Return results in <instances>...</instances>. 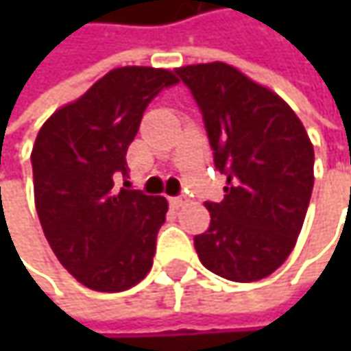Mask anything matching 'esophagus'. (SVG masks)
<instances>
[{
    "label": "esophagus",
    "mask_w": 351,
    "mask_h": 351,
    "mask_svg": "<svg viewBox=\"0 0 351 351\" xmlns=\"http://www.w3.org/2000/svg\"><path fill=\"white\" fill-rule=\"evenodd\" d=\"M186 203H189V199H186V197H173V199H171V205H173L175 209L182 207V205H186Z\"/></svg>",
    "instance_id": "1"
}]
</instances>
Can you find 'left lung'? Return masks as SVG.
I'll return each mask as SVG.
<instances>
[{"mask_svg": "<svg viewBox=\"0 0 351 351\" xmlns=\"http://www.w3.org/2000/svg\"><path fill=\"white\" fill-rule=\"evenodd\" d=\"M203 111L215 169L226 180L211 223L195 236L201 264L234 282H254L285 264L301 234L315 152L303 121L272 89L226 62L176 69Z\"/></svg>", "mask_w": 351, "mask_h": 351, "instance_id": "8db88e82", "label": "left lung"}]
</instances>
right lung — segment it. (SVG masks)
<instances>
[{"label":"right lung","mask_w":351,"mask_h":351,"mask_svg":"<svg viewBox=\"0 0 351 351\" xmlns=\"http://www.w3.org/2000/svg\"><path fill=\"white\" fill-rule=\"evenodd\" d=\"M175 83L169 69H113L58 107L36 136L32 173L42 232L58 262L91 291H128L152 268L169 201L115 182L128 175L125 154L146 106Z\"/></svg>","instance_id":"add662e5"}]
</instances>
